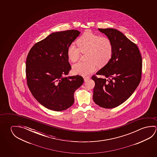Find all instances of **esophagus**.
Returning a JSON list of instances; mask_svg holds the SVG:
<instances>
[{
	"label": "esophagus",
	"mask_w": 157,
	"mask_h": 157,
	"mask_svg": "<svg viewBox=\"0 0 157 157\" xmlns=\"http://www.w3.org/2000/svg\"><path fill=\"white\" fill-rule=\"evenodd\" d=\"M90 78L89 77H84V79L85 82H86V81H87Z\"/></svg>",
	"instance_id": "1"
}]
</instances>
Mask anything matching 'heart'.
<instances>
[{
    "mask_svg": "<svg viewBox=\"0 0 157 157\" xmlns=\"http://www.w3.org/2000/svg\"><path fill=\"white\" fill-rule=\"evenodd\" d=\"M78 48L73 44L68 46L67 57L70 61L75 62L79 58L80 52L86 54V62H78L73 66V71L86 76L94 72L97 65L103 67L110 61L113 54V46L111 39L105 36H100L91 31H86L77 39Z\"/></svg>",
    "mask_w": 157,
    "mask_h": 157,
    "instance_id": "1",
    "label": "heart"
}]
</instances>
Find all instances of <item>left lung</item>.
I'll return each mask as SVG.
<instances>
[{
	"mask_svg": "<svg viewBox=\"0 0 157 157\" xmlns=\"http://www.w3.org/2000/svg\"><path fill=\"white\" fill-rule=\"evenodd\" d=\"M98 29L111 39L113 54L110 61L96 73L105 78L92 77L95 83L93 100L102 108H115L128 100L139 85L142 59L137 45L120 31Z\"/></svg>",
	"mask_w": 157,
	"mask_h": 157,
	"instance_id": "8db88e82",
	"label": "left lung"
}]
</instances>
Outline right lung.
Listing matches in <instances>:
<instances>
[{
	"label": "right lung",
	"mask_w": 157,
	"mask_h": 157,
	"mask_svg": "<svg viewBox=\"0 0 157 157\" xmlns=\"http://www.w3.org/2000/svg\"><path fill=\"white\" fill-rule=\"evenodd\" d=\"M80 33L78 30L55 32L34 44L27 57V82L34 98L52 111H63L74 103L75 91L84 79L66 77L71 70L67 50Z\"/></svg>",
	"instance_id": "obj_1"
}]
</instances>
